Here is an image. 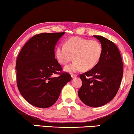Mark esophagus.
<instances>
[{"label": "esophagus", "instance_id": "1", "mask_svg": "<svg viewBox=\"0 0 134 134\" xmlns=\"http://www.w3.org/2000/svg\"><path fill=\"white\" fill-rule=\"evenodd\" d=\"M71 78H75V77L77 76V75H75V74H73V73H71Z\"/></svg>", "mask_w": 134, "mask_h": 134}]
</instances>
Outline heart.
<instances>
[{"mask_svg": "<svg viewBox=\"0 0 134 134\" xmlns=\"http://www.w3.org/2000/svg\"><path fill=\"white\" fill-rule=\"evenodd\" d=\"M102 53L103 47L99 41L80 37L68 39L64 46H58L55 50L56 59L61 65L75 61L65 67V70L69 72L93 69L98 63Z\"/></svg>", "mask_w": 134, "mask_h": 134, "instance_id": "heart-1", "label": "heart"}]
</instances>
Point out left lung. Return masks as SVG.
<instances>
[{
    "instance_id": "8db88e82",
    "label": "left lung",
    "mask_w": 134,
    "mask_h": 134,
    "mask_svg": "<svg viewBox=\"0 0 134 134\" xmlns=\"http://www.w3.org/2000/svg\"><path fill=\"white\" fill-rule=\"evenodd\" d=\"M101 42L103 53L98 63L80 75L82 86L78 90L82 103L90 107H100L115 97L123 73V65L116 45L101 36H93Z\"/></svg>"
}]
</instances>
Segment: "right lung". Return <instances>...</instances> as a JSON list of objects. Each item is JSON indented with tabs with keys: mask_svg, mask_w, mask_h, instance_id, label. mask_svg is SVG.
I'll list each match as a JSON object with an SVG mask.
<instances>
[{
	"mask_svg": "<svg viewBox=\"0 0 134 134\" xmlns=\"http://www.w3.org/2000/svg\"><path fill=\"white\" fill-rule=\"evenodd\" d=\"M62 33H42L34 36L20 50L16 64L17 85L28 103L39 108H47L57 101L62 88L71 80L62 72L55 59L54 48ZM58 74V77L52 76Z\"/></svg>",
	"mask_w": 134,
	"mask_h": 134,
	"instance_id": "1",
	"label": "right lung"
}]
</instances>
